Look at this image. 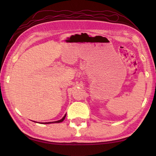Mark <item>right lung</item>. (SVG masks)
<instances>
[{
	"label": "right lung",
	"mask_w": 156,
	"mask_h": 156,
	"mask_svg": "<svg viewBox=\"0 0 156 156\" xmlns=\"http://www.w3.org/2000/svg\"><path fill=\"white\" fill-rule=\"evenodd\" d=\"M66 114H65V115L64 116V117H63L62 119H60V120H58V121H53V122H41V123L43 124H50V123H58V122H62L64 120L65 118H66ZM35 122V121H34Z\"/></svg>",
	"instance_id": "obj_1"
}]
</instances>
